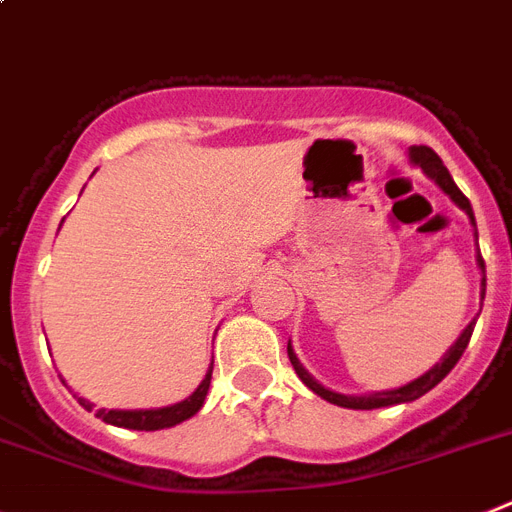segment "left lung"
I'll use <instances>...</instances> for the list:
<instances>
[{"label": "left lung", "mask_w": 512, "mask_h": 512, "mask_svg": "<svg viewBox=\"0 0 512 512\" xmlns=\"http://www.w3.org/2000/svg\"><path fill=\"white\" fill-rule=\"evenodd\" d=\"M409 163L417 165V168H422V173H425L430 181H435L440 186V191H443L448 199H451L453 204H456L458 209H464L466 217H469L471 227H474V238L479 240V235H476V220H474V209H471L469 199H466L464 194H461V189H458L456 183H453L451 173H448V168L443 165V160H440L435 152L430 150V147H412L409 150ZM479 246V243H476ZM476 266H479V272H482V300H484V292H487V277H484V261H482V253H476ZM476 318H479V313H476ZM476 318L474 321H469V326H466L464 331H461V336H458L456 342L451 344V349L445 352L443 357H440V362H435L427 373H422L419 378H414L412 383H404V386L399 388H388V391H373V393H360V396H347V393H336L331 391V388L321 386V383L313 378V375L308 373V370L300 365L298 355H295V349H292V342H287V355H290V362L292 368H295V373H298L300 381L305 383V386L310 388L313 393H318L321 399H326L329 404H336V406H344V409H381V406H393V404H409V401H417L419 396H425L427 391H432V388L438 386L440 381H443L445 375L451 373L453 368H456V362L461 360V355L466 352V347H469V339L471 334H474V326H476Z\"/></svg>", "instance_id": "left-lung-1"}]
</instances>
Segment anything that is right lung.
Wrapping results in <instances>:
<instances>
[{"label": "right lung", "instance_id": "add662e5", "mask_svg": "<svg viewBox=\"0 0 512 512\" xmlns=\"http://www.w3.org/2000/svg\"><path fill=\"white\" fill-rule=\"evenodd\" d=\"M209 383H212V365H209L207 375H204V381L199 383L194 393H191L189 399L178 401V404H170V406H157V409H98L95 417H100L103 422L108 425H116V427H126V430H144V432H152V430H165V427H176L186 419L194 417L199 409L204 406V399H207V391H209ZM82 406H85L87 412H93L95 404H90L87 399L77 396Z\"/></svg>", "mask_w": 512, "mask_h": 512}]
</instances>
